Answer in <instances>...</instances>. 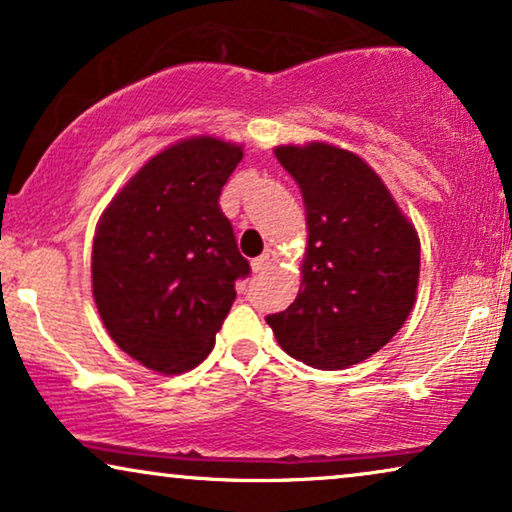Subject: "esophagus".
I'll use <instances>...</instances> for the list:
<instances>
[{
  "label": "esophagus",
  "mask_w": 512,
  "mask_h": 512,
  "mask_svg": "<svg viewBox=\"0 0 512 512\" xmlns=\"http://www.w3.org/2000/svg\"><path fill=\"white\" fill-rule=\"evenodd\" d=\"M275 263H277V254L272 249H268V251H263V254L258 258H254L251 268H254V272H265L268 268H272Z\"/></svg>",
  "instance_id": "obj_1"
}]
</instances>
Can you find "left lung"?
I'll list each match as a JSON object with an SVG mask.
<instances>
[{"mask_svg": "<svg viewBox=\"0 0 512 512\" xmlns=\"http://www.w3.org/2000/svg\"><path fill=\"white\" fill-rule=\"evenodd\" d=\"M307 214L303 291L268 314L279 347L312 368L354 366L398 333L412 312L419 237L373 167L312 142L277 146Z\"/></svg>", "mask_w": 512, "mask_h": 512, "instance_id": "1", "label": "left lung"}]
</instances>
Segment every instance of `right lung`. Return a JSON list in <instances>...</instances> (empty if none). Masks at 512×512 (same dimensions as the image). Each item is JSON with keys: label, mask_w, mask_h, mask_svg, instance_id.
Returning a JSON list of instances; mask_svg holds the SVG:
<instances>
[{"label": "right lung", "mask_w": 512, "mask_h": 512, "mask_svg": "<svg viewBox=\"0 0 512 512\" xmlns=\"http://www.w3.org/2000/svg\"><path fill=\"white\" fill-rule=\"evenodd\" d=\"M242 146L193 137L153 156L104 209L93 242V296L111 340L165 375L212 352L249 277L221 212Z\"/></svg>", "instance_id": "1"}]
</instances>
